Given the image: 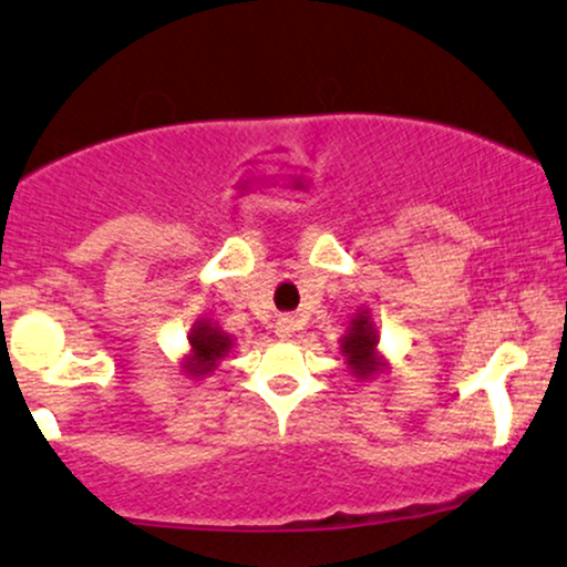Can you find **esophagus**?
<instances>
[{
  "instance_id": "1",
  "label": "esophagus",
  "mask_w": 567,
  "mask_h": 567,
  "mask_svg": "<svg viewBox=\"0 0 567 567\" xmlns=\"http://www.w3.org/2000/svg\"><path fill=\"white\" fill-rule=\"evenodd\" d=\"M297 331V321L291 316H281L276 321V337L278 339H289L291 334H295Z\"/></svg>"
}]
</instances>
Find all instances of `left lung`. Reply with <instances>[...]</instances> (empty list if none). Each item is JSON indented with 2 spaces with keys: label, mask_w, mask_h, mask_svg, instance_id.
<instances>
[{
  "label": "left lung",
  "mask_w": 567,
  "mask_h": 567,
  "mask_svg": "<svg viewBox=\"0 0 567 567\" xmlns=\"http://www.w3.org/2000/svg\"><path fill=\"white\" fill-rule=\"evenodd\" d=\"M379 334L371 323V316L365 310L355 312V318L350 321L348 334L339 339V348H342L344 361H348L350 371L358 379H369L379 374L384 369V363L377 355Z\"/></svg>",
  "instance_id": "obj_1"
}]
</instances>
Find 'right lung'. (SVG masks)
I'll use <instances>...</instances> for the list:
<instances>
[{"mask_svg":"<svg viewBox=\"0 0 567 567\" xmlns=\"http://www.w3.org/2000/svg\"><path fill=\"white\" fill-rule=\"evenodd\" d=\"M190 355L185 358L183 369L190 377H206L215 371V365L228 355L233 348V337L209 321H198L188 334Z\"/></svg>","mask_w":567,"mask_h":567,"instance_id":"right-lung-1","label":"right lung"}]
</instances>
